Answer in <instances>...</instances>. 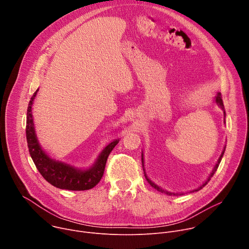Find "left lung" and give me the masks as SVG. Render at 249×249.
<instances>
[{
    "label": "left lung",
    "instance_id": "left-lung-1",
    "mask_svg": "<svg viewBox=\"0 0 249 249\" xmlns=\"http://www.w3.org/2000/svg\"><path fill=\"white\" fill-rule=\"evenodd\" d=\"M215 101H216V103L220 106V107L224 110V116L226 117V111H225V107H224V103H223V99H222V95H221V93L220 92H218V94H217V96L215 97ZM225 150H226V148H224V151H223V153L221 154V156H220V158H219V160H218V161H217V163H216V165L214 166V169L212 170V172L210 173V175H209V177L207 178V180L200 186V187H198L197 189H194V190H192L191 192H194V191H198V190H200V189H202L209 181H210V179H211V177H213V175H214V173L217 171V169H218V167H219V164H220V162H221V160H222V158H223V156H224V153H225ZM142 163H143V167H144V155L142 154ZM144 169V173H145V177H146V179H147V181L149 182V184L152 186V187H154L155 189H157L158 191H160V192H161V193H165V194H167V195H178V194H174V193H171V192H168V191H166V190H164V189H162L161 187H160V186H158L157 184H155L149 177L147 176V174H146V172H145V168H143ZM180 195H182V193L180 194Z\"/></svg>",
    "mask_w": 249,
    "mask_h": 249
}]
</instances>
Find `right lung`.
<instances>
[{
    "mask_svg": "<svg viewBox=\"0 0 249 249\" xmlns=\"http://www.w3.org/2000/svg\"><path fill=\"white\" fill-rule=\"evenodd\" d=\"M39 89L30 98L26 114V141L30 157L43 176V178L53 186L73 191H83L93 188L101 179L106 160L111 151L118 144L114 140L106 146L97 157L95 162L88 169H80L63 161L51 159L41 148L36 137L32 116V104Z\"/></svg>",
    "mask_w": 249,
    "mask_h": 249,
    "instance_id": "add662e5",
    "label": "right lung"
}]
</instances>
